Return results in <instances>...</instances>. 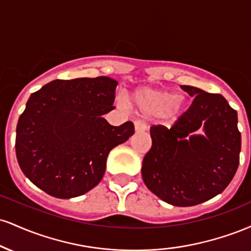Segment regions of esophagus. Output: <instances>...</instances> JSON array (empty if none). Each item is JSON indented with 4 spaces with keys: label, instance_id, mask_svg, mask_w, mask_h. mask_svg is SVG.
Masks as SVG:
<instances>
[{
    "label": "esophagus",
    "instance_id": "esophagus-1",
    "mask_svg": "<svg viewBox=\"0 0 251 251\" xmlns=\"http://www.w3.org/2000/svg\"><path fill=\"white\" fill-rule=\"evenodd\" d=\"M134 129L135 132H142L146 129V123L143 120H135L134 122Z\"/></svg>",
    "mask_w": 251,
    "mask_h": 251
}]
</instances>
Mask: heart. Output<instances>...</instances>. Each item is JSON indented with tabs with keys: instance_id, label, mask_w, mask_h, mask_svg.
Instances as JSON below:
<instances>
[{
	"instance_id": "heart-1",
	"label": "heart",
	"mask_w": 251,
	"mask_h": 251,
	"mask_svg": "<svg viewBox=\"0 0 251 251\" xmlns=\"http://www.w3.org/2000/svg\"><path fill=\"white\" fill-rule=\"evenodd\" d=\"M133 103L143 113L158 114L168 111L170 117H177L184 109V100L175 93L162 89L140 88L133 94Z\"/></svg>"
}]
</instances>
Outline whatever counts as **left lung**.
<instances>
[{
  "label": "left lung",
  "mask_w": 251,
  "mask_h": 251,
  "mask_svg": "<svg viewBox=\"0 0 251 251\" xmlns=\"http://www.w3.org/2000/svg\"><path fill=\"white\" fill-rule=\"evenodd\" d=\"M195 97L171 128H150L152 146L142 176L150 191L175 206H192L221 194L240 164L237 112L221 94L180 86ZM203 125L205 136L191 135Z\"/></svg>",
  "instance_id": "8db88e82"
}]
</instances>
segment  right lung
Here are the masks:
<instances>
[{
    "instance_id": "1",
    "label": "right lung",
    "mask_w": 251,
    "mask_h": 251,
    "mask_svg": "<svg viewBox=\"0 0 251 251\" xmlns=\"http://www.w3.org/2000/svg\"><path fill=\"white\" fill-rule=\"evenodd\" d=\"M118 82L107 76L54 80L28 99L16 127L20 168L56 198L77 197L102 179L112 149L134 133L126 122L102 118L113 108Z\"/></svg>"
}]
</instances>
